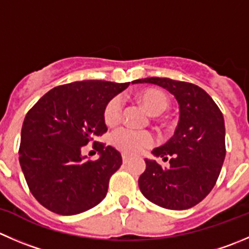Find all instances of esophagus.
I'll return each instance as SVG.
<instances>
[{"label": "esophagus", "instance_id": "1", "mask_svg": "<svg viewBox=\"0 0 249 249\" xmlns=\"http://www.w3.org/2000/svg\"><path fill=\"white\" fill-rule=\"evenodd\" d=\"M127 161H129V157H127L126 154H123V163L126 164Z\"/></svg>", "mask_w": 249, "mask_h": 249}]
</instances>
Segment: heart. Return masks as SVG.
<instances>
[{
  "label": "heart",
  "instance_id": "1",
  "mask_svg": "<svg viewBox=\"0 0 249 249\" xmlns=\"http://www.w3.org/2000/svg\"><path fill=\"white\" fill-rule=\"evenodd\" d=\"M139 98L152 115H159L169 107V98L163 91L157 89H147L140 92ZM124 101L122 96H114L107 103L103 113L105 123L108 126H115L123 118ZM113 146L125 154H137L148 147L153 146L156 137L152 132L135 130L131 127H120L115 130L110 137Z\"/></svg>",
  "mask_w": 249,
  "mask_h": 249
}]
</instances>
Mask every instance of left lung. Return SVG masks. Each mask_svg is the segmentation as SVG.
<instances>
[{
  "mask_svg": "<svg viewBox=\"0 0 249 249\" xmlns=\"http://www.w3.org/2000/svg\"><path fill=\"white\" fill-rule=\"evenodd\" d=\"M154 84L176 98L180 118L174 136L152 151L168 160L161 168L144 159L146 170L139 178L142 195L166 209L183 211L203 201L215 185L225 159V123L213 98L199 86L168 78H146L132 84Z\"/></svg>",
  "mask_w": 249,
  "mask_h": 249,
  "instance_id": "8db88e82",
  "label": "left lung"
}]
</instances>
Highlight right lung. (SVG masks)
Instances as JSON below:
<instances>
[{
  "instance_id": "right-lung-1",
  "label": "right lung",
  "mask_w": 249,
  "mask_h": 249,
  "mask_svg": "<svg viewBox=\"0 0 249 249\" xmlns=\"http://www.w3.org/2000/svg\"><path fill=\"white\" fill-rule=\"evenodd\" d=\"M129 83L84 80L57 86L26 113L21 127L19 163L33 196L60 215H75L97 206L109 178L123 163L112 146L95 141L107 131V103ZM94 141L97 161L81 156Z\"/></svg>"
}]
</instances>
